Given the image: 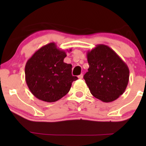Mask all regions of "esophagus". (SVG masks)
<instances>
[{
	"label": "esophagus",
	"instance_id": "34e87169",
	"mask_svg": "<svg viewBox=\"0 0 146 146\" xmlns=\"http://www.w3.org/2000/svg\"><path fill=\"white\" fill-rule=\"evenodd\" d=\"M78 77V78L82 79V78H83V74H81L79 75Z\"/></svg>",
	"mask_w": 146,
	"mask_h": 146
}]
</instances>
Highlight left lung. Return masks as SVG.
Masks as SVG:
<instances>
[{
    "label": "left lung",
    "mask_w": 146,
    "mask_h": 146,
    "mask_svg": "<svg viewBox=\"0 0 146 146\" xmlns=\"http://www.w3.org/2000/svg\"><path fill=\"white\" fill-rule=\"evenodd\" d=\"M89 68L84 79L92 94L104 102H111L124 92L129 82L126 64L111 48L98 44L87 52Z\"/></svg>",
    "instance_id": "obj_1"
}]
</instances>
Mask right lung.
Listing matches in <instances>:
<instances>
[{"mask_svg": "<svg viewBox=\"0 0 146 146\" xmlns=\"http://www.w3.org/2000/svg\"><path fill=\"white\" fill-rule=\"evenodd\" d=\"M66 56L64 50L50 42L42 46L28 60L26 82L38 99L46 102H56L68 93L72 83L78 79L72 75V64L64 62Z\"/></svg>", "mask_w": 146, "mask_h": 146, "instance_id": "obj_1", "label": "right lung"}]
</instances>
